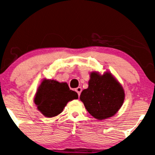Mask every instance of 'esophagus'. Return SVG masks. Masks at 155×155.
Here are the masks:
<instances>
[{"label":"esophagus","instance_id":"34e87169","mask_svg":"<svg viewBox=\"0 0 155 155\" xmlns=\"http://www.w3.org/2000/svg\"><path fill=\"white\" fill-rule=\"evenodd\" d=\"M76 92H77L78 93V95H80V94H81V87H77L76 89Z\"/></svg>","mask_w":155,"mask_h":155}]
</instances>
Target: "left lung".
Listing matches in <instances>:
<instances>
[{
  "label": "left lung",
  "mask_w": 155,
  "mask_h": 155,
  "mask_svg": "<svg viewBox=\"0 0 155 155\" xmlns=\"http://www.w3.org/2000/svg\"><path fill=\"white\" fill-rule=\"evenodd\" d=\"M122 87L110 73L100 75L92 72L87 89L81 92L80 100L92 117L105 120L115 114L124 102Z\"/></svg>",
  "instance_id": "obj_1"
}]
</instances>
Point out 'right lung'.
Returning <instances> with one entry per match:
<instances>
[{"label":"right lung","mask_w":155,"mask_h":155,"mask_svg":"<svg viewBox=\"0 0 155 155\" xmlns=\"http://www.w3.org/2000/svg\"><path fill=\"white\" fill-rule=\"evenodd\" d=\"M77 98V92L70 90L67 83L45 79L37 90L34 102L44 116L53 117L63 111L68 101Z\"/></svg>","instance_id":"right-lung-1"}]
</instances>
